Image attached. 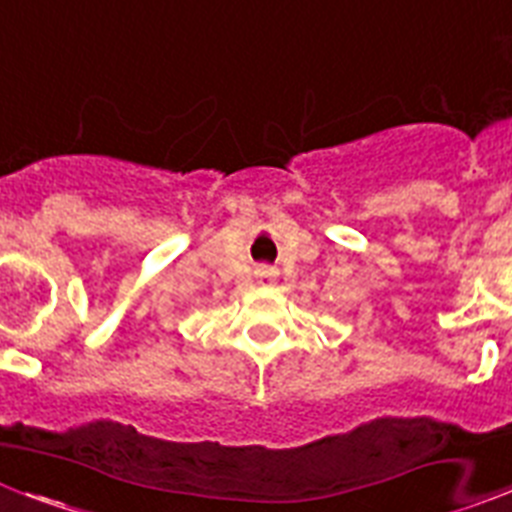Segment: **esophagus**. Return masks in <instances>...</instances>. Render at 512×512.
I'll list each match as a JSON object with an SVG mask.
<instances>
[{
  "instance_id": "34e87169",
  "label": "esophagus",
  "mask_w": 512,
  "mask_h": 512,
  "mask_svg": "<svg viewBox=\"0 0 512 512\" xmlns=\"http://www.w3.org/2000/svg\"><path fill=\"white\" fill-rule=\"evenodd\" d=\"M278 270L276 268H268V265H260V268L255 270V276L260 278V281H270V278H276Z\"/></svg>"
}]
</instances>
